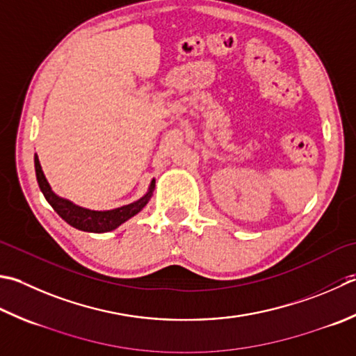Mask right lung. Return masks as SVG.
<instances>
[{
	"mask_svg": "<svg viewBox=\"0 0 356 356\" xmlns=\"http://www.w3.org/2000/svg\"><path fill=\"white\" fill-rule=\"evenodd\" d=\"M33 162H35V174H37L40 190L44 194L46 200L51 204L54 210L58 213V216L63 220H66L69 225L76 229H81V232H89V233L113 232V229L120 227L128 219H131L132 216H136L137 213H140L143 210V207L148 204L152 196V191H154L156 188V180L152 179L148 193H146L143 197L132 202L129 205H123L120 208H114V210H106V211L88 210V208L72 204L71 200L57 196V194L52 191L51 185H49V182L44 177V172L41 170L37 154L33 157Z\"/></svg>",
	"mask_w": 356,
	"mask_h": 356,
	"instance_id": "add662e5",
	"label": "right lung"
}]
</instances>
